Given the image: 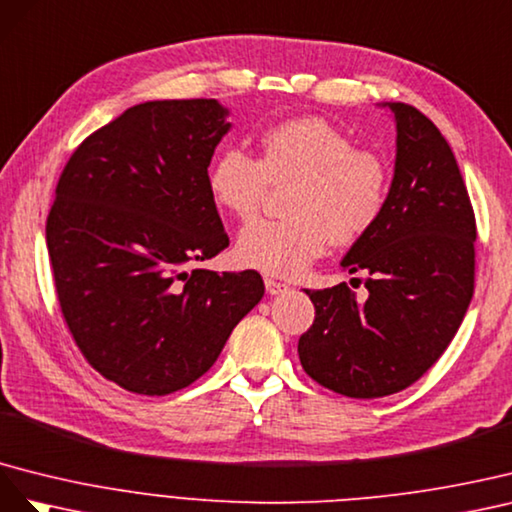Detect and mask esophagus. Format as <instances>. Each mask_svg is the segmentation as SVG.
Instances as JSON below:
<instances>
[{
  "instance_id": "obj_1",
  "label": "esophagus",
  "mask_w": 512,
  "mask_h": 512,
  "mask_svg": "<svg viewBox=\"0 0 512 512\" xmlns=\"http://www.w3.org/2000/svg\"><path fill=\"white\" fill-rule=\"evenodd\" d=\"M264 283H266V291H268L270 296H279V294H283V291L289 289L287 283H281V281H276V279H264Z\"/></svg>"
}]
</instances>
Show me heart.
<instances>
[{
	"label": "heart",
	"instance_id": "heart-1",
	"mask_svg": "<svg viewBox=\"0 0 512 512\" xmlns=\"http://www.w3.org/2000/svg\"><path fill=\"white\" fill-rule=\"evenodd\" d=\"M214 203L240 223L261 212L270 186L285 188L281 221L246 227L236 244L240 264L276 276H298L326 253L371 231L386 210L388 160L321 118H298L268 128L259 156L227 148L208 173Z\"/></svg>",
	"mask_w": 512,
	"mask_h": 512
}]
</instances>
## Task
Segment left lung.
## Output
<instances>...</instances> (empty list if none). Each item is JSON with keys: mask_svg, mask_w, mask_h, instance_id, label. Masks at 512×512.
Listing matches in <instances>:
<instances>
[{"mask_svg": "<svg viewBox=\"0 0 512 512\" xmlns=\"http://www.w3.org/2000/svg\"><path fill=\"white\" fill-rule=\"evenodd\" d=\"M388 107L397 163L386 210L341 261L367 274V291L306 289L315 319L298 341L306 375L352 399L412 386L444 354L474 296L476 218L455 154L416 107Z\"/></svg>", "mask_w": 512, "mask_h": 512, "instance_id": "1", "label": "left lung"}]
</instances>
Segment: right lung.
Masks as SVG:
<instances>
[{"instance_id": "1", "label": "right lung", "mask_w": 512, "mask_h": 512, "mask_svg": "<svg viewBox=\"0 0 512 512\" xmlns=\"http://www.w3.org/2000/svg\"><path fill=\"white\" fill-rule=\"evenodd\" d=\"M225 115L214 98L141 102L85 137L57 182L47 248L64 321L128 392L197 382L264 298L255 270L193 268L229 246L208 186Z\"/></svg>"}]
</instances>
